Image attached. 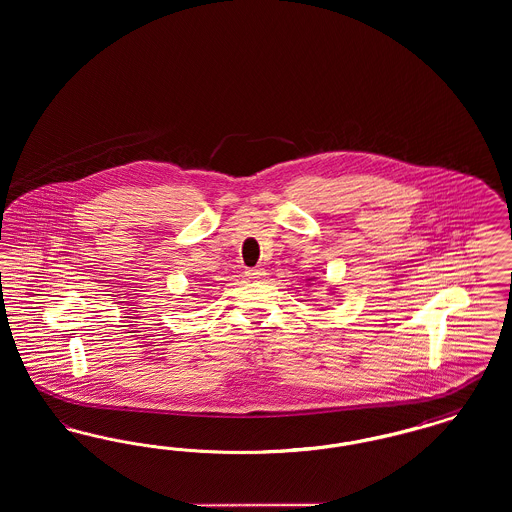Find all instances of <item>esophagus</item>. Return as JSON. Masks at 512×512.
I'll return each instance as SVG.
<instances>
[{
    "mask_svg": "<svg viewBox=\"0 0 512 512\" xmlns=\"http://www.w3.org/2000/svg\"><path fill=\"white\" fill-rule=\"evenodd\" d=\"M245 276L249 280H263L267 276V270L265 268H247L245 270Z\"/></svg>",
    "mask_w": 512,
    "mask_h": 512,
    "instance_id": "1",
    "label": "esophagus"
}]
</instances>
